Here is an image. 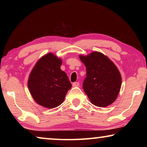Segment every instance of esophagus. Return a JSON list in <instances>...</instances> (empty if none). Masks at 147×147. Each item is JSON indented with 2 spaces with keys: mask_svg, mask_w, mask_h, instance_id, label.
<instances>
[{
  "mask_svg": "<svg viewBox=\"0 0 147 147\" xmlns=\"http://www.w3.org/2000/svg\"><path fill=\"white\" fill-rule=\"evenodd\" d=\"M79 85H80V84H79V82H76L73 83V87H78V86H79Z\"/></svg>",
  "mask_w": 147,
  "mask_h": 147,
  "instance_id": "1",
  "label": "esophagus"
}]
</instances>
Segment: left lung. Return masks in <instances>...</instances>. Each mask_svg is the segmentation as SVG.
Here are the masks:
<instances>
[{
  "instance_id": "8db88e82",
  "label": "left lung",
  "mask_w": 147,
  "mask_h": 147,
  "mask_svg": "<svg viewBox=\"0 0 147 147\" xmlns=\"http://www.w3.org/2000/svg\"><path fill=\"white\" fill-rule=\"evenodd\" d=\"M79 58L86 67L83 89L91 102L100 108L113 103L122 83L117 66L100 52H93L87 56L79 55Z\"/></svg>"
}]
</instances>
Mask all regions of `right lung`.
Here are the masks:
<instances>
[{
  "instance_id": "right-lung-1",
  "label": "right lung",
  "mask_w": 147,
  "mask_h": 147,
  "mask_svg": "<svg viewBox=\"0 0 147 147\" xmlns=\"http://www.w3.org/2000/svg\"><path fill=\"white\" fill-rule=\"evenodd\" d=\"M61 58L49 53L37 61L29 75L28 87L34 100L45 108L52 109L63 103L72 85L61 71Z\"/></svg>"
}]
</instances>
